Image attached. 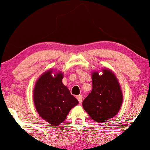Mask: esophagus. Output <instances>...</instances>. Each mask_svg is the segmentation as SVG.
<instances>
[{
    "label": "esophagus",
    "mask_w": 150,
    "mask_h": 150,
    "mask_svg": "<svg viewBox=\"0 0 150 150\" xmlns=\"http://www.w3.org/2000/svg\"><path fill=\"white\" fill-rule=\"evenodd\" d=\"M77 99H78L79 102V103H81L82 101H83V96H82V95H78V96H76Z\"/></svg>",
    "instance_id": "esophagus-1"
}]
</instances>
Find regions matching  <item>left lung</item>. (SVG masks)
Wrapping results in <instances>:
<instances>
[{
	"label": "left lung",
	"instance_id": "obj_1",
	"mask_svg": "<svg viewBox=\"0 0 150 150\" xmlns=\"http://www.w3.org/2000/svg\"><path fill=\"white\" fill-rule=\"evenodd\" d=\"M122 93L115 75L108 69L103 74H92V91L85 98L82 105L91 118L104 122L114 117L122 104Z\"/></svg>",
	"mask_w": 150,
	"mask_h": 150
}]
</instances>
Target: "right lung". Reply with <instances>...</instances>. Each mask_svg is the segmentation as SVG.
Returning a JSON list of instances; mask_svg holds the SVG:
<instances>
[{
	"mask_svg": "<svg viewBox=\"0 0 150 150\" xmlns=\"http://www.w3.org/2000/svg\"><path fill=\"white\" fill-rule=\"evenodd\" d=\"M51 73L52 71H48L38 79L33 91V100L41 118L53 126H58L79 101L63 84L62 72L54 76Z\"/></svg>",
	"mask_w": 150,
	"mask_h": 150,
	"instance_id": "1",
	"label": "right lung"
}]
</instances>
